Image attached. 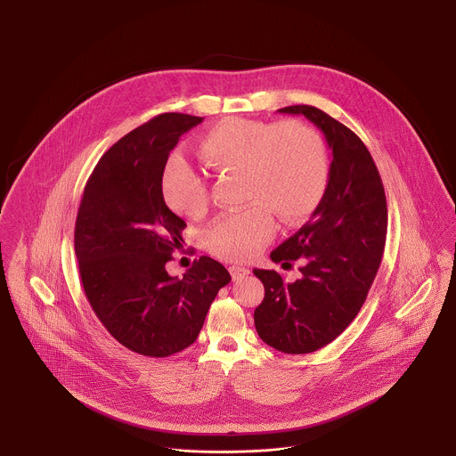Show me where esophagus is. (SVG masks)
I'll list each match as a JSON object with an SVG mask.
<instances>
[{
    "label": "esophagus",
    "mask_w": 456,
    "mask_h": 456,
    "mask_svg": "<svg viewBox=\"0 0 456 456\" xmlns=\"http://www.w3.org/2000/svg\"><path fill=\"white\" fill-rule=\"evenodd\" d=\"M229 272H231V275H232V281H234V282L249 275V268H246V266H236V265L229 266Z\"/></svg>",
    "instance_id": "obj_1"
}]
</instances>
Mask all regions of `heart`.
<instances>
[{
	"label": "heart",
	"instance_id": "b5f03b06",
	"mask_svg": "<svg viewBox=\"0 0 456 456\" xmlns=\"http://www.w3.org/2000/svg\"><path fill=\"white\" fill-rule=\"evenodd\" d=\"M203 162L217 173H240L246 208L222 214L205 231V248L224 260L255 258L275 232V217L297 225L322 203L330 155L323 136L299 121L270 123L229 118L200 140ZM162 196L177 216L201 217L208 207L207 177L181 157L162 174Z\"/></svg>",
	"mask_w": 456,
	"mask_h": 456
}]
</instances>
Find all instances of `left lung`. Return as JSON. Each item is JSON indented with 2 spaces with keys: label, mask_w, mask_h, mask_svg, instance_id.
I'll return each mask as SVG.
<instances>
[{
  "label": "left lung",
  "mask_w": 456,
  "mask_h": 456,
  "mask_svg": "<svg viewBox=\"0 0 456 456\" xmlns=\"http://www.w3.org/2000/svg\"><path fill=\"white\" fill-rule=\"evenodd\" d=\"M279 110L314 123L333 159L311 220L270 255L283 268L299 261L303 277L285 283L275 270H253L265 285L255 326L270 347L309 354L333 342L361 311L383 258L388 208L378 167L354 131L313 106Z\"/></svg>",
  "instance_id": "obj_1"
}]
</instances>
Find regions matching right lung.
<instances>
[{"mask_svg":"<svg viewBox=\"0 0 456 456\" xmlns=\"http://www.w3.org/2000/svg\"><path fill=\"white\" fill-rule=\"evenodd\" d=\"M201 121L164 112L125 134L90 174L77 214L75 255L88 303L121 346L149 357L190 347L231 282L208 256L183 279L166 270L186 222L166 205L162 174L181 134Z\"/></svg>","mask_w":456,"mask_h":456,"instance_id":"obj_1","label":"right lung"}]
</instances>
